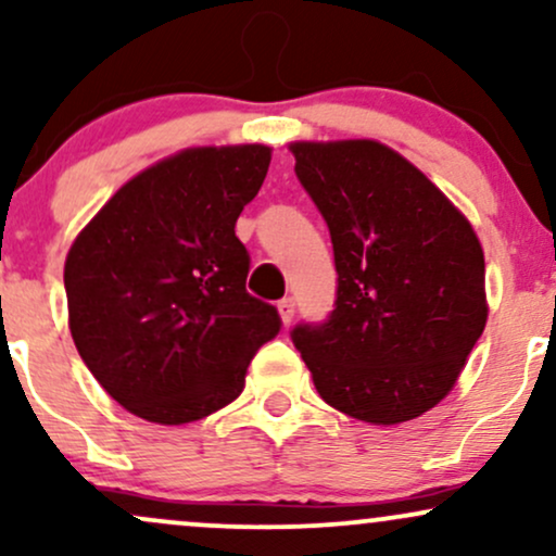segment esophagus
I'll list each match as a JSON object with an SVG mask.
<instances>
[{"label": "esophagus", "instance_id": "1", "mask_svg": "<svg viewBox=\"0 0 556 556\" xmlns=\"http://www.w3.org/2000/svg\"><path fill=\"white\" fill-rule=\"evenodd\" d=\"M279 316H282L285 327L292 321V316H295V298L279 300Z\"/></svg>", "mask_w": 556, "mask_h": 556}]
</instances>
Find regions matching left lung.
I'll use <instances>...</instances> for the list:
<instances>
[{"mask_svg": "<svg viewBox=\"0 0 556 556\" xmlns=\"http://www.w3.org/2000/svg\"><path fill=\"white\" fill-rule=\"evenodd\" d=\"M337 269L334 311L290 331L324 402L394 426L431 410L486 327V264L465 216L376 140L292 143Z\"/></svg>", "mask_w": 556, "mask_h": 556, "instance_id": "left-lung-1", "label": "left lung"}]
</instances>
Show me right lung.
<instances>
[{
  "label": "right lung",
  "mask_w": 556,
  "mask_h": 556,
  "mask_svg": "<svg viewBox=\"0 0 556 556\" xmlns=\"http://www.w3.org/2000/svg\"><path fill=\"white\" fill-rule=\"evenodd\" d=\"M269 162L258 143L185 149L125 182L70 248L75 348L138 418L212 416L282 329L277 308L245 290L251 256L235 235Z\"/></svg>",
  "instance_id": "1"
}]
</instances>
